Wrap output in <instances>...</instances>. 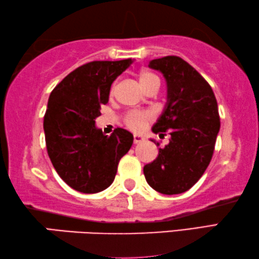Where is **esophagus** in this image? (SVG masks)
<instances>
[{"mask_svg": "<svg viewBox=\"0 0 259 259\" xmlns=\"http://www.w3.org/2000/svg\"><path fill=\"white\" fill-rule=\"evenodd\" d=\"M143 140L145 139H143V137H141V135H134L133 142H134V145H138V143H141Z\"/></svg>", "mask_w": 259, "mask_h": 259, "instance_id": "34e87169", "label": "esophagus"}]
</instances>
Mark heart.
Wrapping results in <instances>:
<instances>
[{
    "label": "heart",
    "mask_w": 259,
    "mask_h": 259,
    "mask_svg": "<svg viewBox=\"0 0 259 259\" xmlns=\"http://www.w3.org/2000/svg\"><path fill=\"white\" fill-rule=\"evenodd\" d=\"M139 82L141 84V87L146 92L149 90L150 87L155 86V84H159L160 80L158 75L154 73L152 71L149 70H142L140 71L138 75ZM114 88H116V83H113L111 88H110V95H113ZM151 119V113L149 111H139V110H132L125 113L122 121L127 128L134 132H139L142 128H145L147 122Z\"/></svg>",
    "instance_id": "obj_1"
}]
</instances>
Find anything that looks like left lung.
I'll use <instances>...</instances> for the list:
<instances>
[{"mask_svg":"<svg viewBox=\"0 0 259 259\" xmlns=\"http://www.w3.org/2000/svg\"><path fill=\"white\" fill-rule=\"evenodd\" d=\"M149 67L162 72L167 82L166 108L152 132H168L171 141L143 173L158 193L181 194L200 180L212 158L220 128L217 100L209 82L180 57L152 59Z\"/></svg>","mask_w":259,"mask_h":259,"instance_id":"left-lung-1","label":"left lung"}]
</instances>
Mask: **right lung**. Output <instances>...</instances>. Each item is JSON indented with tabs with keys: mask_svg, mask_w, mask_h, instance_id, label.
Wrapping results in <instances>:
<instances>
[{
	"mask_svg": "<svg viewBox=\"0 0 259 259\" xmlns=\"http://www.w3.org/2000/svg\"><path fill=\"white\" fill-rule=\"evenodd\" d=\"M132 63L94 61L72 71L54 88L45 113L48 156L58 176L83 194L107 189L133 135L117 127L108 137L95 127L100 109L109 101L111 83Z\"/></svg>",
	"mask_w": 259,
	"mask_h": 259,
	"instance_id": "obj_1",
	"label": "right lung"
}]
</instances>
